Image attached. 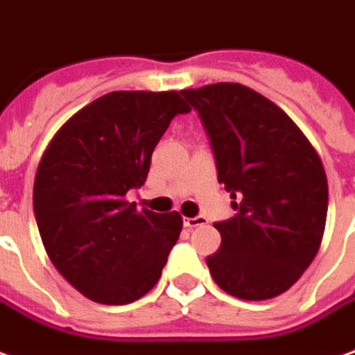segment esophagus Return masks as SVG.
Returning a JSON list of instances; mask_svg holds the SVG:
<instances>
[{
  "label": "esophagus",
  "instance_id": "1",
  "mask_svg": "<svg viewBox=\"0 0 355 355\" xmlns=\"http://www.w3.org/2000/svg\"><path fill=\"white\" fill-rule=\"evenodd\" d=\"M183 225L187 228H197V227H203L207 225V218L205 216H189V218H183Z\"/></svg>",
  "mask_w": 355,
  "mask_h": 355
}]
</instances>
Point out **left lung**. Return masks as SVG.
Instances as JSON below:
<instances>
[{"label": "left lung", "instance_id": "1", "mask_svg": "<svg viewBox=\"0 0 355 355\" xmlns=\"http://www.w3.org/2000/svg\"><path fill=\"white\" fill-rule=\"evenodd\" d=\"M182 95L201 116L218 183L236 211L215 223L223 242L207 258L209 272L239 299L285 293L322 242L328 211L322 162L283 109L242 83H211Z\"/></svg>", "mask_w": 355, "mask_h": 355}]
</instances>
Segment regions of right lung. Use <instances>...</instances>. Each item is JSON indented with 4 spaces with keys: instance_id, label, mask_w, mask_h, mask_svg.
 <instances>
[{
    "instance_id": "right-lung-1",
    "label": "right lung",
    "mask_w": 355,
    "mask_h": 355,
    "mask_svg": "<svg viewBox=\"0 0 355 355\" xmlns=\"http://www.w3.org/2000/svg\"><path fill=\"white\" fill-rule=\"evenodd\" d=\"M189 111L178 92H111L66 121L40 158L33 209L44 250L95 303L127 305L160 279L182 215L139 211L125 195L146 182L173 116Z\"/></svg>"
}]
</instances>
